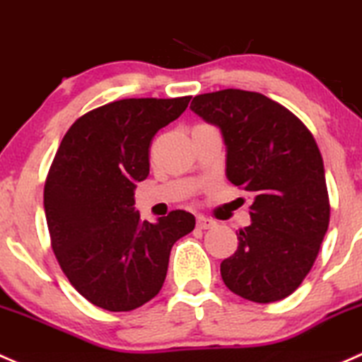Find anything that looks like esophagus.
<instances>
[{
  "mask_svg": "<svg viewBox=\"0 0 362 362\" xmlns=\"http://www.w3.org/2000/svg\"><path fill=\"white\" fill-rule=\"evenodd\" d=\"M196 226H197V229H203V230H206V229H213V227H215L216 223H215V220H211V218H206V216H197V220H196Z\"/></svg>",
  "mask_w": 362,
  "mask_h": 362,
  "instance_id": "obj_1",
  "label": "esophagus"
}]
</instances>
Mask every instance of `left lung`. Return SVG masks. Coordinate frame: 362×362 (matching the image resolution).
Instances as JSON below:
<instances>
[{
    "label": "left lung",
    "mask_w": 362,
    "mask_h": 362,
    "mask_svg": "<svg viewBox=\"0 0 362 362\" xmlns=\"http://www.w3.org/2000/svg\"><path fill=\"white\" fill-rule=\"evenodd\" d=\"M191 109L220 128L227 178L253 194L251 226L220 264L232 293L257 303L286 298L317 258L329 226L325 165L309 128L257 91L196 95Z\"/></svg>",
    "instance_id": "obj_1"
}]
</instances>
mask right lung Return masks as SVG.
<instances>
[{"instance_id": "right-lung-1", "label": "right lung", "mask_w": 362, "mask_h": 362, "mask_svg": "<svg viewBox=\"0 0 362 362\" xmlns=\"http://www.w3.org/2000/svg\"><path fill=\"white\" fill-rule=\"evenodd\" d=\"M189 100L123 98L93 109L74 121L53 158L45 182L53 253L79 295L100 309L128 312L154 298L171 246L196 226L184 210L149 223L133 208L152 139Z\"/></svg>"}]
</instances>
